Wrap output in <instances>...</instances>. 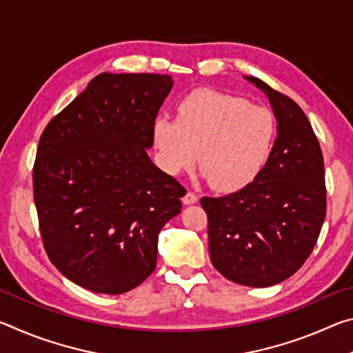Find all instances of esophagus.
<instances>
[{
	"label": "esophagus",
	"instance_id": "34e87169",
	"mask_svg": "<svg viewBox=\"0 0 353 353\" xmlns=\"http://www.w3.org/2000/svg\"><path fill=\"white\" fill-rule=\"evenodd\" d=\"M182 202L185 205H191V204H194V202H198V196H196L193 191H188V193L182 198Z\"/></svg>",
	"mask_w": 353,
	"mask_h": 353
}]
</instances>
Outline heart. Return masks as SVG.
I'll use <instances>...</instances> for the list:
<instances>
[{
	"label": "heart",
	"instance_id": "heart-1",
	"mask_svg": "<svg viewBox=\"0 0 353 353\" xmlns=\"http://www.w3.org/2000/svg\"><path fill=\"white\" fill-rule=\"evenodd\" d=\"M276 118L261 105L214 90H196L177 105L176 119L157 118L152 143L160 168L179 174L199 162L202 176L224 193L252 183L270 159Z\"/></svg>",
	"mask_w": 353,
	"mask_h": 353
}]
</instances>
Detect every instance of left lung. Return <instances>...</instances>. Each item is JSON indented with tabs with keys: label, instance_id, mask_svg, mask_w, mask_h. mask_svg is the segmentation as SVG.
Here are the masks:
<instances>
[{
	"label": "left lung",
	"instance_id": "1",
	"mask_svg": "<svg viewBox=\"0 0 353 353\" xmlns=\"http://www.w3.org/2000/svg\"><path fill=\"white\" fill-rule=\"evenodd\" d=\"M270 99L277 139L259 177L236 193L202 198L208 250L225 279L265 288L291 277L312 254L327 210L319 141L303 110L256 77Z\"/></svg>",
	"mask_w": 353,
	"mask_h": 353
}]
</instances>
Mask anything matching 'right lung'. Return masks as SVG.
Segmentation results:
<instances>
[{
    "label": "right lung",
    "instance_id": "add662e5",
    "mask_svg": "<svg viewBox=\"0 0 353 353\" xmlns=\"http://www.w3.org/2000/svg\"><path fill=\"white\" fill-rule=\"evenodd\" d=\"M168 74L103 73L48 123L32 183L41 240L71 282L123 294L151 276L187 193L149 159Z\"/></svg>",
    "mask_w": 353,
    "mask_h": 353
}]
</instances>
